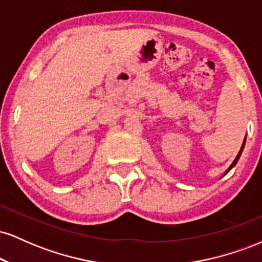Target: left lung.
<instances>
[{
  "label": "left lung",
  "mask_w": 262,
  "mask_h": 262,
  "mask_svg": "<svg viewBox=\"0 0 262 262\" xmlns=\"http://www.w3.org/2000/svg\"><path fill=\"white\" fill-rule=\"evenodd\" d=\"M245 140H246V137L244 138V141H243V145H242V148H240V150H239V152H237V155H236L235 160H234L233 162H231V165H230V166H229V167H228V169H227V171H225V172H224V175H227V173H228V172H229V171H230L231 169H233V167H234V166H235V165H236V162H237V160H239L240 155H242L243 150H244V146H245ZM224 175H223V176H224Z\"/></svg>",
  "instance_id": "left-lung-1"
}]
</instances>
